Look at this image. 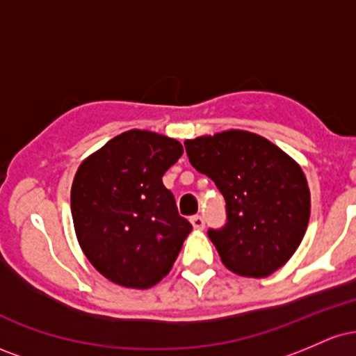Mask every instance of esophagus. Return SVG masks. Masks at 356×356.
<instances>
[{"instance_id": "esophagus-1", "label": "esophagus", "mask_w": 356, "mask_h": 356, "mask_svg": "<svg viewBox=\"0 0 356 356\" xmlns=\"http://www.w3.org/2000/svg\"><path fill=\"white\" fill-rule=\"evenodd\" d=\"M191 224H192V227H194V229L201 231V229H204V218H202V216H192Z\"/></svg>"}]
</instances>
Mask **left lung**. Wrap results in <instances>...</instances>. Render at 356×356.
I'll use <instances>...</instances> for the list:
<instances>
[{
  "label": "left lung",
  "mask_w": 356,
  "mask_h": 356,
  "mask_svg": "<svg viewBox=\"0 0 356 356\" xmlns=\"http://www.w3.org/2000/svg\"><path fill=\"white\" fill-rule=\"evenodd\" d=\"M184 145L192 167L226 199V226L207 231L224 266L244 277H266L284 266L303 241L312 211L300 164L248 130H224Z\"/></svg>",
  "instance_id": "8db88e82"
}]
</instances>
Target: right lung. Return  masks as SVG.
Segmentation results:
<instances>
[{
    "label": "right lung",
    "instance_id": "right-lung-1",
    "mask_svg": "<svg viewBox=\"0 0 356 356\" xmlns=\"http://www.w3.org/2000/svg\"><path fill=\"white\" fill-rule=\"evenodd\" d=\"M182 152L175 138L134 129L76 170L70 195L76 239L112 283L147 289L172 269L192 226L179 216L162 175Z\"/></svg>",
    "mask_w": 356,
    "mask_h": 356
}]
</instances>
